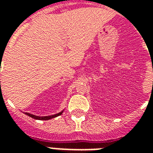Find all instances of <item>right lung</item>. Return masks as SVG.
I'll list each match as a JSON object with an SVG mask.
<instances>
[{
  "label": "right lung",
  "instance_id": "1",
  "mask_svg": "<svg viewBox=\"0 0 153 153\" xmlns=\"http://www.w3.org/2000/svg\"><path fill=\"white\" fill-rule=\"evenodd\" d=\"M1 83V82H0ZM63 111H61V112L58 113V114H56V115H49V116H37V115H32L30 113H25L26 115H28V116H30L32 118L35 119V120H50V119H52V118H55V117H56V116H59L62 114Z\"/></svg>",
  "mask_w": 153,
  "mask_h": 153
}]
</instances>
